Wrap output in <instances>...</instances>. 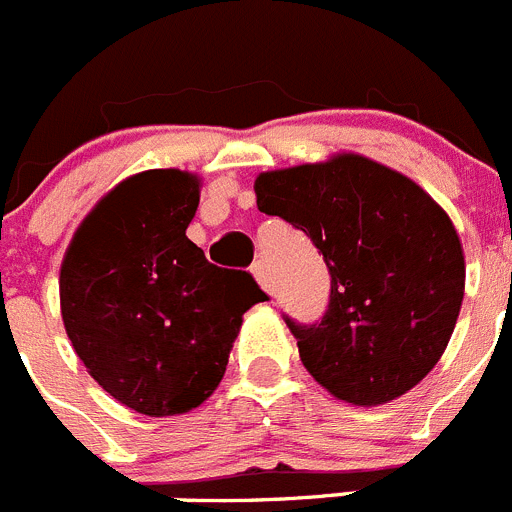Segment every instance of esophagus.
I'll return each mask as SVG.
<instances>
[{
	"mask_svg": "<svg viewBox=\"0 0 512 512\" xmlns=\"http://www.w3.org/2000/svg\"><path fill=\"white\" fill-rule=\"evenodd\" d=\"M251 274H253V279L259 281L261 289L271 294V276H269V269H266L264 261H256V264L251 266Z\"/></svg>",
	"mask_w": 512,
	"mask_h": 512,
	"instance_id": "34e87169",
	"label": "esophagus"
}]
</instances>
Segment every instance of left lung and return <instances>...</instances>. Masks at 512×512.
<instances>
[{
  "label": "left lung",
  "mask_w": 512,
  "mask_h": 512,
  "mask_svg": "<svg viewBox=\"0 0 512 512\" xmlns=\"http://www.w3.org/2000/svg\"><path fill=\"white\" fill-rule=\"evenodd\" d=\"M256 203L307 233L332 276L320 325L287 320L314 381L350 406H383L439 363L464 297L447 210L403 172L335 152L261 172Z\"/></svg>",
  "instance_id": "left-lung-1"
}]
</instances>
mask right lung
Returning a JSON list of instances; mask_svg holds the SVG:
<instances>
[{
	"label": "right lung",
	"mask_w": 512,
	"mask_h": 512,
	"mask_svg": "<svg viewBox=\"0 0 512 512\" xmlns=\"http://www.w3.org/2000/svg\"><path fill=\"white\" fill-rule=\"evenodd\" d=\"M203 177L144 170L81 220L60 264V314L93 381L144 416H180L218 388L243 314L266 294L185 236Z\"/></svg>",
	"instance_id": "1"
}]
</instances>
